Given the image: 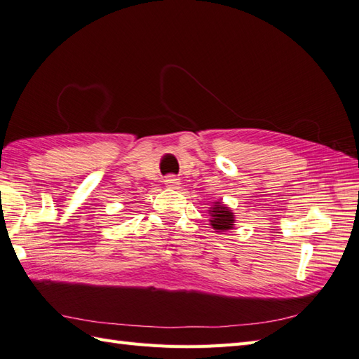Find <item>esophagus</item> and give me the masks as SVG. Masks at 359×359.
I'll use <instances>...</instances> for the list:
<instances>
[{"label": "esophagus", "mask_w": 359, "mask_h": 359, "mask_svg": "<svg viewBox=\"0 0 359 359\" xmlns=\"http://www.w3.org/2000/svg\"><path fill=\"white\" fill-rule=\"evenodd\" d=\"M163 182L168 188H179L180 187V180L177 177H174V176H168Z\"/></svg>", "instance_id": "obj_1"}]
</instances>
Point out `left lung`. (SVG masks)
I'll use <instances>...</instances> for the list:
<instances>
[{"mask_svg":"<svg viewBox=\"0 0 359 359\" xmlns=\"http://www.w3.org/2000/svg\"><path fill=\"white\" fill-rule=\"evenodd\" d=\"M210 214V226L215 229V232H227L233 229L235 215L231 209L222 201H215L212 208H209Z\"/></svg>","mask_w":359,"mask_h":359,"instance_id":"left-lung-1","label":"left lung"}]
</instances>
